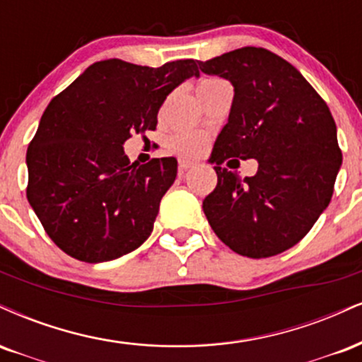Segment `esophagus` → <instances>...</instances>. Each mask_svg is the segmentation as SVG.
<instances>
[{
    "instance_id": "1",
    "label": "esophagus",
    "mask_w": 362,
    "mask_h": 362,
    "mask_svg": "<svg viewBox=\"0 0 362 362\" xmlns=\"http://www.w3.org/2000/svg\"><path fill=\"white\" fill-rule=\"evenodd\" d=\"M194 163H191V160H186V159H180V173L182 174L185 171H188L189 168H193Z\"/></svg>"
}]
</instances>
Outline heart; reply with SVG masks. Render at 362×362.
Returning <instances> with one entry per match:
<instances>
[{"label":"heart","instance_id":"heart-1","mask_svg":"<svg viewBox=\"0 0 362 362\" xmlns=\"http://www.w3.org/2000/svg\"><path fill=\"white\" fill-rule=\"evenodd\" d=\"M216 83H222V79L216 78H206L198 84V91L214 86ZM206 146L205 135L198 134V132H176V134L169 135L165 147L171 154L181 156V157H197L202 154V151Z\"/></svg>","mask_w":362,"mask_h":362}]
</instances>
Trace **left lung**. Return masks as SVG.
Listing matches in <instances>:
<instances>
[{"label": "left lung", "instance_id": "left-lung-1", "mask_svg": "<svg viewBox=\"0 0 362 362\" xmlns=\"http://www.w3.org/2000/svg\"><path fill=\"white\" fill-rule=\"evenodd\" d=\"M198 66L233 86L228 122L210 157L218 181L203 199L208 223L240 256L281 254L307 235L332 198L342 164L332 113L296 67L262 47ZM228 156L256 158L258 173L240 180L221 168Z\"/></svg>", "mask_w": 362, "mask_h": 362}]
</instances>
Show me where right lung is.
Segmentation results:
<instances>
[{
  "instance_id": "obj_1",
  "label": "right lung",
  "mask_w": 362,
  "mask_h": 362,
  "mask_svg": "<svg viewBox=\"0 0 362 362\" xmlns=\"http://www.w3.org/2000/svg\"><path fill=\"white\" fill-rule=\"evenodd\" d=\"M191 76L193 59L160 67L95 62L50 101L27 151V198L67 256L105 262L142 245L177 174L174 157L132 164L123 144L156 130L165 96Z\"/></svg>"
}]
</instances>
